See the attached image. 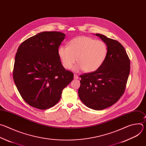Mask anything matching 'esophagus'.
<instances>
[{
  "label": "esophagus",
  "instance_id": "34e87169",
  "mask_svg": "<svg viewBox=\"0 0 146 146\" xmlns=\"http://www.w3.org/2000/svg\"><path fill=\"white\" fill-rule=\"evenodd\" d=\"M74 79H78V75H77V74H74Z\"/></svg>",
  "mask_w": 146,
  "mask_h": 146
}]
</instances>
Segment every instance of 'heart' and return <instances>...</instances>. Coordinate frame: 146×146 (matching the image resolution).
I'll return each mask as SVG.
<instances>
[{"instance_id": "1", "label": "heart", "mask_w": 146, "mask_h": 146, "mask_svg": "<svg viewBox=\"0 0 146 146\" xmlns=\"http://www.w3.org/2000/svg\"><path fill=\"white\" fill-rule=\"evenodd\" d=\"M108 53L106 44L102 40L88 36H78L71 40L69 46H60L58 50L59 59L64 68L71 69L76 62L74 69L90 73L98 69L105 60Z\"/></svg>"}]
</instances>
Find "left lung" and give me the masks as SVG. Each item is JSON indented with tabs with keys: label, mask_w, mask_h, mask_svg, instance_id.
Instances as JSON below:
<instances>
[{
	"label": "left lung",
	"mask_w": 146,
	"mask_h": 146,
	"mask_svg": "<svg viewBox=\"0 0 146 146\" xmlns=\"http://www.w3.org/2000/svg\"><path fill=\"white\" fill-rule=\"evenodd\" d=\"M108 48L107 57L95 72L84 73L78 93L84 105L94 110L106 109L122 96L130 72V59L118 41L96 33Z\"/></svg>",
	"instance_id": "1"
}]
</instances>
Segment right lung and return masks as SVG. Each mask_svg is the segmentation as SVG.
<instances>
[{
  "mask_svg": "<svg viewBox=\"0 0 146 146\" xmlns=\"http://www.w3.org/2000/svg\"><path fill=\"white\" fill-rule=\"evenodd\" d=\"M65 37L56 31L41 32L25 40L17 50L13 79L22 98L32 107L46 110L55 106L73 79L58 54Z\"/></svg>",
  "mask_w": 146,
  "mask_h": 146,
  "instance_id": "right-lung-1",
  "label": "right lung"
}]
</instances>
